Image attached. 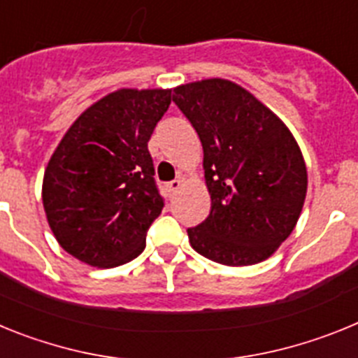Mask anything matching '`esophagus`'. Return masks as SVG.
Masks as SVG:
<instances>
[{"mask_svg": "<svg viewBox=\"0 0 358 358\" xmlns=\"http://www.w3.org/2000/svg\"><path fill=\"white\" fill-rule=\"evenodd\" d=\"M182 186L181 179H173V181H170L169 185H166V189H169V194L170 195H176L177 192H179V188Z\"/></svg>", "mask_w": 358, "mask_h": 358, "instance_id": "1", "label": "esophagus"}]
</instances>
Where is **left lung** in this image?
<instances>
[{
  "label": "left lung",
  "instance_id": "left-lung-1",
  "mask_svg": "<svg viewBox=\"0 0 358 358\" xmlns=\"http://www.w3.org/2000/svg\"><path fill=\"white\" fill-rule=\"evenodd\" d=\"M172 100L197 131L211 211L189 227L199 255L242 267L285 242L306 197V166L287 125L248 90L224 78L192 82Z\"/></svg>",
  "mask_w": 358,
  "mask_h": 358
}]
</instances>
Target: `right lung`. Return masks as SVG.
Listing matches in <instances>:
<instances>
[{
	"instance_id": "right-lung-1",
	"label": "right lung",
	"mask_w": 358,
	"mask_h": 358,
	"mask_svg": "<svg viewBox=\"0 0 358 358\" xmlns=\"http://www.w3.org/2000/svg\"><path fill=\"white\" fill-rule=\"evenodd\" d=\"M170 90H118L85 109L44 172L43 204L61 248L93 267L127 264L145 249L164 202L148 140Z\"/></svg>"
}]
</instances>
